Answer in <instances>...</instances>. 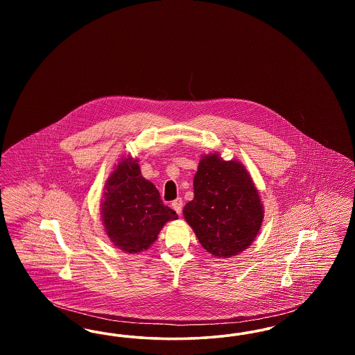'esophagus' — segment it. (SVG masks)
<instances>
[{
  "label": "esophagus",
  "mask_w": 355,
  "mask_h": 355,
  "mask_svg": "<svg viewBox=\"0 0 355 355\" xmlns=\"http://www.w3.org/2000/svg\"><path fill=\"white\" fill-rule=\"evenodd\" d=\"M171 206H173V209L177 211V214H181V213H182V206H184V201H182V198H177V200H174V201L171 202Z\"/></svg>",
  "instance_id": "1"
}]
</instances>
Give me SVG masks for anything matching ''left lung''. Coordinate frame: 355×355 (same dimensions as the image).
Returning a JSON list of instances; mask_svg holds the SVG:
<instances>
[{"instance_id":"8db88e82","label":"left lung","mask_w":355,"mask_h":355,"mask_svg":"<svg viewBox=\"0 0 355 355\" xmlns=\"http://www.w3.org/2000/svg\"><path fill=\"white\" fill-rule=\"evenodd\" d=\"M193 185L194 198L186 203L184 217L203 249L218 258L246 250L263 220V205L246 168L217 153L206 154Z\"/></svg>"}]
</instances>
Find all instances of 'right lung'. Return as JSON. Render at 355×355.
<instances>
[{"label":"right lung","instance_id":"right-lung-1","mask_svg":"<svg viewBox=\"0 0 355 355\" xmlns=\"http://www.w3.org/2000/svg\"><path fill=\"white\" fill-rule=\"evenodd\" d=\"M138 159L122 157L105 184L102 223L110 241L125 253L149 249L166 222L177 220L159 191L141 175Z\"/></svg>","mask_w":355,"mask_h":355}]
</instances>
